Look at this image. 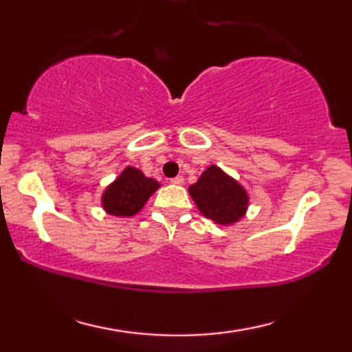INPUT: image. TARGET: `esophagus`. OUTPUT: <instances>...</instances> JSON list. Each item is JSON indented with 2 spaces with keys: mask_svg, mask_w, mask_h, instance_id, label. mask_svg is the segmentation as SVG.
I'll list each match as a JSON object with an SVG mask.
<instances>
[{
  "mask_svg": "<svg viewBox=\"0 0 352 352\" xmlns=\"http://www.w3.org/2000/svg\"><path fill=\"white\" fill-rule=\"evenodd\" d=\"M170 183H174V184H178V186H182V184L184 183V178H183L182 175H177L175 178H172Z\"/></svg>",
  "mask_w": 352,
  "mask_h": 352,
  "instance_id": "esophagus-1",
  "label": "esophagus"
}]
</instances>
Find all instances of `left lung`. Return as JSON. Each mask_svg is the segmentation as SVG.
Wrapping results in <instances>:
<instances>
[{
  "mask_svg": "<svg viewBox=\"0 0 352 352\" xmlns=\"http://www.w3.org/2000/svg\"><path fill=\"white\" fill-rule=\"evenodd\" d=\"M188 190L199 211L219 225H233L245 216L250 200L245 188L216 164L204 170Z\"/></svg>",
  "mask_w": 352,
  "mask_h": 352,
  "instance_id": "left-lung-1",
  "label": "left lung"
}]
</instances>
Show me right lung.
Masks as SVG:
<instances>
[{"instance_id": "right-lung-1", "label": "right lung", "mask_w": 352, "mask_h": 352, "mask_svg": "<svg viewBox=\"0 0 352 352\" xmlns=\"http://www.w3.org/2000/svg\"><path fill=\"white\" fill-rule=\"evenodd\" d=\"M158 188L157 180L146 177L133 166H127L116 180L105 188L100 204L110 216L132 217L142 210Z\"/></svg>"}]
</instances>
